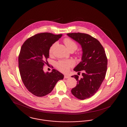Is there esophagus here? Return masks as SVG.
Masks as SVG:
<instances>
[{
    "label": "esophagus",
    "instance_id": "obj_1",
    "mask_svg": "<svg viewBox=\"0 0 127 127\" xmlns=\"http://www.w3.org/2000/svg\"><path fill=\"white\" fill-rule=\"evenodd\" d=\"M70 77L69 76L67 75H64V79H68Z\"/></svg>",
    "mask_w": 127,
    "mask_h": 127
}]
</instances>
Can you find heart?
<instances>
[{"mask_svg": "<svg viewBox=\"0 0 127 127\" xmlns=\"http://www.w3.org/2000/svg\"><path fill=\"white\" fill-rule=\"evenodd\" d=\"M64 42L65 43L67 48L70 51H75L78 48V45L72 39L69 38H66L64 40ZM55 44H53L49 49V54L52 55L53 53V49L54 48ZM74 65V62L70 60L68 61H60L58 62L56 64V66L57 68L61 71V72L66 73L68 71L70 68L72 67Z\"/></svg>", "mask_w": 127, "mask_h": 127, "instance_id": "b5f03b06", "label": "heart"}]
</instances>
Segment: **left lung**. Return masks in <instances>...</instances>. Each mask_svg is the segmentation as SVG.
<instances>
[{
    "instance_id": "obj_1",
    "label": "left lung",
    "mask_w": 127,
    "mask_h": 127,
    "mask_svg": "<svg viewBox=\"0 0 127 127\" xmlns=\"http://www.w3.org/2000/svg\"><path fill=\"white\" fill-rule=\"evenodd\" d=\"M67 35L79 43L82 49V61L74 69L78 73L81 71L82 77L72 76L77 84L71 93L78 99L83 100L92 97L99 89L107 72V58L102 45L91 35L81 33H68Z\"/></svg>"
}]
</instances>
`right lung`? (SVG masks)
I'll list each match as a JSON object with an SVG mask.
<instances>
[{
    "instance_id": "obj_1",
    "label": "right lung",
    "mask_w": 127,
    "mask_h": 127,
    "mask_svg": "<svg viewBox=\"0 0 127 127\" xmlns=\"http://www.w3.org/2000/svg\"><path fill=\"white\" fill-rule=\"evenodd\" d=\"M62 34L41 33L31 36L22 45L18 56V67L21 79L27 89L37 97H43L53 90L64 75L53 69L45 73L43 66L48 64L49 49Z\"/></svg>"
}]
</instances>
